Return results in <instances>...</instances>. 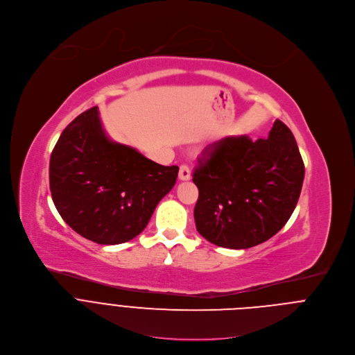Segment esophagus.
<instances>
[{
  "instance_id": "esophagus-1",
  "label": "esophagus",
  "mask_w": 355,
  "mask_h": 355,
  "mask_svg": "<svg viewBox=\"0 0 355 355\" xmlns=\"http://www.w3.org/2000/svg\"><path fill=\"white\" fill-rule=\"evenodd\" d=\"M178 178H180L181 181H188V180H191V168H189L187 164H182V166L180 167Z\"/></svg>"
}]
</instances>
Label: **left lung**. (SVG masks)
Returning a JSON list of instances; mask_svg holds the SVG:
<instances>
[{
    "instance_id": "obj_1",
    "label": "left lung",
    "mask_w": 355,
    "mask_h": 355,
    "mask_svg": "<svg viewBox=\"0 0 355 355\" xmlns=\"http://www.w3.org/2000/svg\"><path fill=\"white\" fill-rule=\"evenodd\" d=\"M193 171L199 189L198 232L228 249H249L272 238L291 218L304 180V163L286 124L268 137H225L207 145Z\"/></svg>"
}]
</instances>
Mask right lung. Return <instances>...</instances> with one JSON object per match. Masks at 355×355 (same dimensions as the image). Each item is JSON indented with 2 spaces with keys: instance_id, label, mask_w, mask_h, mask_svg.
<instances>
[{
  "instance_id": "obj_1",
  "label": "right lung",
  "mask_w": 355,
  "mask_h": 355,
  "mask_svg": "<svg viewBox=\"0 0 355 355\" xmlns=\"http://www.w3.org/2000/svg\"><path fill=\"white\" fill-rule=\"evenodd\" d=\"M177 166H162L113 142L98 107L78 114L60 134L49 160V189L64 223L99 245L139 235L173 189Z\"/></svg>"
}]
</instances>
